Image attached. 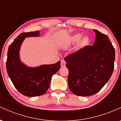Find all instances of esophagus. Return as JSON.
Listing matches in <instances>:
<instances>
[{"instance_id": "esophagus-1", "label": "esophagus", "mask_w": 121, "mask_h": 121, "mask_svg": "<svg viewBox=\"0 0 121 121\" xmlns=\"http://www.w3.org/2000/svg\"><path fill=\"white\" fill-rule=\"evenodd\" d=\"M65 65H66V62H65V61L64 60H61V66H65Z\"/></svg>"}]
</instances>
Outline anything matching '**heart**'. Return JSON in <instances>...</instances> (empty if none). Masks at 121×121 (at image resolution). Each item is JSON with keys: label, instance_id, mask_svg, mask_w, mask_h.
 <instances>
[{"label": "heart", "instance_id": "1", "mask_svg": "<svg viewBox=\"0 0 121 121\" xmlns=\"http://www.w3.org/2000/svg\"><path fill=\"white\" fill-rule=\"evenodd\" d=\"M82 38V35L81 34H77L75 35L72 37V40H73V42L74 43H77ZM89 42V39L88 37L85 36L82 39L81 41V45L82 47H84L85 45H86Z\"/></svg>", "mask_w": 121, "mask_h": 121}]
</instances>
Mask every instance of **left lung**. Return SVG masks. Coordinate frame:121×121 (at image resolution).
<instances>
[{
  "label": "left lung",
  "mask_w": 121,
  "mask_h": 121,
  "mask_svg": "<svg viewBox=\"0 0 121 121\" xmlns=\"http://www.w3.org/2000/svg\"><path fill=\"white\" fill-rule=\"evenodd\" d=\"M95 40L93 46L85 47L66 56L69 87L79 96L98 92L109 81L114 67L115 49L106 35L93 30Z\"/></svg>",
  "instance_id": "obj_1"
}]
</instances>
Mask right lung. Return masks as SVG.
Segmentation results:
<instances>
[{
    "label": "right lung",
    "mask_w": 121,
    "mask_h": 121,
    "mask_svg": "<svg viewBox=\"0 0 121 121\" xmlns=\"http://www.w3.org/2000/svg\"><path fill=\"white\" fill-rule=\"evenodd\" d=\"M39 36V31L22 33L8 50L6 68L8 76L16 89L26 96H39L45 93L49 87L52 76L60 68V61L53 64L35 68L28 67L21 61L19 51L25 38Z\"/></svg>",
    "instance_id": "1"
}]
</instances>
